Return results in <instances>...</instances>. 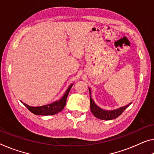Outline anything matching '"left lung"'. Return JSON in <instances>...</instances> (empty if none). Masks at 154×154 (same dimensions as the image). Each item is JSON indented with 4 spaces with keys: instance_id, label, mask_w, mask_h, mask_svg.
Returning <instances> with one entry per match:
<instances>
[{
    "instance_id": "left-lung-1",
    "label": "left lung",
    "mask_w": 154,
    "mask_h": 154,
    "mask_svg": "<svg viewBox=\"0 0 154 154\" xmlns=\"http://www.w3.org/2000/svg\"><path fill=\"white\" fill-rule=\"evenodd\" d=\"M89 96H90V109L91 112L93 113L94 116L97 118H99L100 120H113L115 119V118H118L119 116L121 114V113L124 112V111L126 109L129 107V106L131 105V103H129V105L126 106H124V107L118 108L117 109L115 110H105L103 109H101L99 107L98 105L95 103V102L94 101L93 99L91 98V91L89 87Z\"/></svg>"
}]
</instances>
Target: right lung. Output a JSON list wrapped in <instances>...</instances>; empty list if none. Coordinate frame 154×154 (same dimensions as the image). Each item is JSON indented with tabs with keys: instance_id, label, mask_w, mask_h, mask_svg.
I'll list each match as a JSON object with an SVG mask.
<instances>
[{
	"instance_id": "1",
	"label": "right lung",
	"mask_w": 154,
	"mask_h": 154,
	"mask_svg": "<svg viewBox=\"0 0 154 154\" xmlns=\"http://www.w3.org/2000/svg\"><path fill=\"white\" fill-rule=\"evenodd\" d=\"M73 86V84H72L70 86L68 87V89L66 90L65 94L61 98L60 100L54 102V103L51 104H48V105H43V106H39V107H32L27 105V104L23 103L26 107L29 109L31 112L34 113L35 115H41V116H50V115H55L58 112L62 111L65 106L66 105V100H67V98L68 94L69 93V91L72 87Z\"/></svg>"
}]
</instances>
